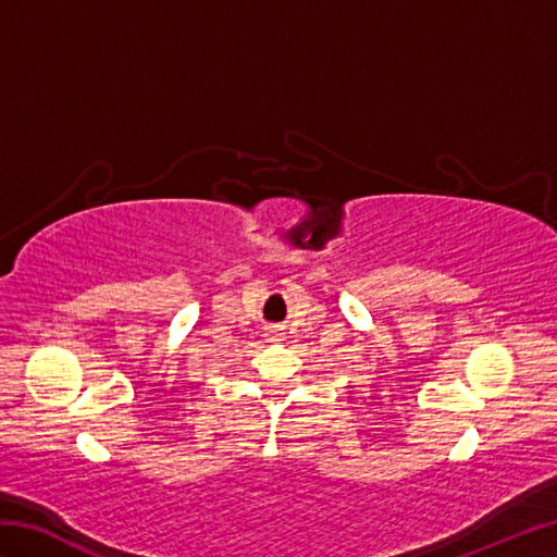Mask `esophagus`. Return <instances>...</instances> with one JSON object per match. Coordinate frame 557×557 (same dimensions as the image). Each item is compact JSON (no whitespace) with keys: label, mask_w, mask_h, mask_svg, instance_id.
<instances>
[{"label":"esophagus","mask_w":557,"mask_h":557,"mask_svg":"<svg viewBox=\"0 0 557 557\" xmlns=\"http://www.w3.org/2000/svg\"><path fill=\"white\" fill-rule=\"evenodd\" d=\"M265 337H268V342H282V339H285V333H282L280 327H270Z\"/></svg>","instance_id":"obj_1"}]
</instances>
